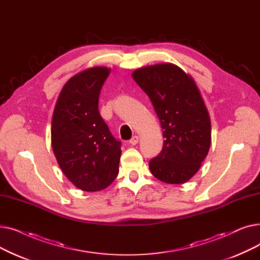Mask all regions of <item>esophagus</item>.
Wrapping results in <instances>:
<instances>
[{
    "mask_svg": "<svg viewBox=\"0 0 260 260\" xmlns=\"http://www.w3.org/2000/svg\"><path fill=\"white\" fill-rule=\"evenodd\" d=\"M139 142V138H138V136H133V138L129 140V143L132 144V145H136Z\"/></svg>",
    "mask_w": 260,
    "mask_h": 260,
    "instance_id": "obj_1",
    "label": "esophagus"
}]
</instances>
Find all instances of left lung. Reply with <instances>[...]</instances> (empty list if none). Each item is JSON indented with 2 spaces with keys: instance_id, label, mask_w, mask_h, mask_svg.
Listing matches in <instances>:
<instances>
[{
  "instance_id": "1",
  "label": "left lung",
  "mask_w": 260,
  "mask_h": 260,
  "mask_svg": "<svg viewBox=\"0 0 260 260\" xmlns=\"http://www.w3.org/2000/svg\"><path fill=\"white\" fill-rule=\"evenodd\" d=\"M132 77L151 99L166 139L149 170L166 183L186 182L211 145L210 115L194 79L172 63L139 68Z\"/></svg>"
}]
</instances>
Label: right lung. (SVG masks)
Returning a JSON list of instances; mask_svg holds the SVG:
<instances>
[{"instance_id":"add662e5","label":"right lung","mask_w":260,"mask_h":260,"mask_svg":"<svg viewBox=\"0 0 260 260\" xmlns=\"http://www.w3.org/2000/svg\"><path fill=\"white\" fill-rule=\"evenodd\" d=\"M111 70L91 67L63 86L51 120V146L64 175L85 192H97L118 175L121 142L101 118L98 104Z\"/></svg>"}]
</instances>
